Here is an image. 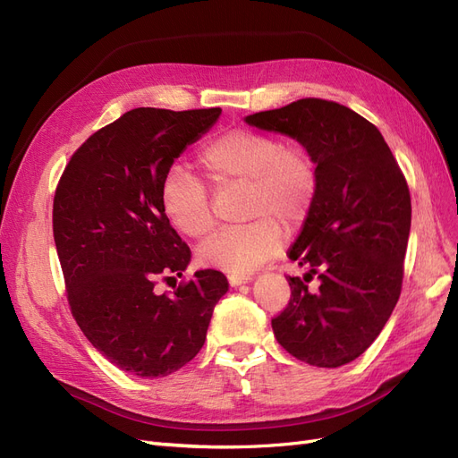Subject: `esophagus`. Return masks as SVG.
<instances>
[{"instance_id": "obj_1", "label": "esophagus", "mask_w": 458, "mask_h": 458, "mask_svg": "<svg viewBox=\"0 0 458 458\" xmlns=\"http://www.w3.org/2000/svg\"><path fill=\"white\" fill-rule=\"evenodd\" d=\"M254 276L248 275V273H233L227 276V281L231 286H239V284H246V283H252Z\"/></svg>"}]
</instances>
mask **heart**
Instances as JSON below:
<instances>
[{
	"label": "heart",
	"instance_id": "obj_1",
	"mask_svg": "<svg viewBox=\"0 0 458 458\" xmlns=\"http://www.w3.org/2000/svg\"><path fill=\"white\" fill-rule=\"evenodd\" d=\"M202 164L219 185H248L244 227L216 233L199 248L202 266L227 273H248L279 252L286 231L300 229L317 195V170L300 147H284L281 137L250 130H231L202 148ZM160 204L170 224L187 237H204L214 214L204 183L185 168L168 170Z\"/></svg>",
	"mask_w": 458,
	"mask_h": 458
}]
</instances>
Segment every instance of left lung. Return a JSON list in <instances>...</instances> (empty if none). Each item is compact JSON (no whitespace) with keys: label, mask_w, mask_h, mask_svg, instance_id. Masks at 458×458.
Here are the masks:
<instances>
[{"label":"left lung","mask_w":458,"mask_h":458,"mask_svg":"<svg viewBox=\"0 0 458 458\" xmlns=\"http://www.w3.org/2000/svg\"><path fill=\"white\" fill-rule=\"evenodd\" d=\"M288 135L317 165V195L290 259V301L271 321L275 338L303 363L336 369L361 355L390 318L403 283L411 195L382 133L352 108L300 99L246 116ZM317 276L319 288L307 283Z\"/></svg>","instance_id":"obj_1"}]
</instances>
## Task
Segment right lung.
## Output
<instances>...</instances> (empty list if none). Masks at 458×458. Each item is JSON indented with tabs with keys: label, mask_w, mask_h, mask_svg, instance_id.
<instances>
[{
	"label": "right lung",
	"mask_w": 458,
	"mask_h": 458,
	"mask_svg": "<svg viewBox=\"0 0 458 458\" xmlns=\"http://www.w3.org/2000/svg\"><path fill=\"white\" fill-rule=\"evenodd\" d=\"M219 114L128 110L74 152L55 191L53 237L72 315L93 348L133 377L160 378L187 365L229 290L214 269L197 271L172 296L155 288L191 261L162 210L164 175Z\"/></svg>",
	"instance_id": "obj_1"
}]
</instances>
